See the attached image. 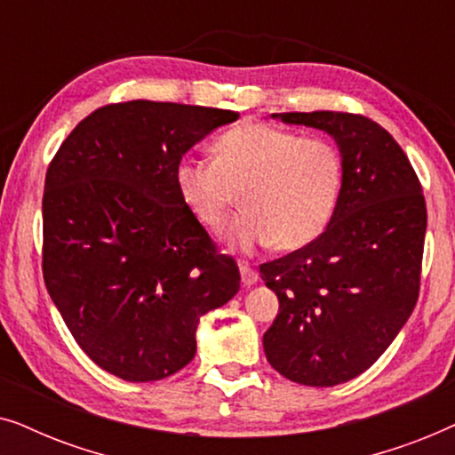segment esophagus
<instances>
[{"instance_id": "34e87169", "label": "esophagus", "mask_w": 455, "mask_h": 455, "mask_svg": "<svg viewBox=\"0 0 455 455\" xmlns=\"http://www.w3.org/2000/svg\"><path fill=\"white\" fill-rule=\"evenodd\" d=\"M240 275H242V283L246 285V288H251L259 282V273L252 269L251 265H240Z\"/></svg>"}]
</instances>
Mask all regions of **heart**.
<instances>
[{"label": "heart", "instance_id": "1", "mask_svg": "<svg viewBox=\"0 0 455 455\" xmlns=\"http://www.w3.org/2000/svg\"><path fill=\"white\" fill-rule=\"evenodd\" d=\"M339 184L333 145L267 124L232 128L215 142V159L186 155L176 167L180 198L211 229L223 226L240 190L244 211L229 223L228 240L244 252L271 242L282 251L315 242L331 220Z\"/></svg>", "mask_w": 455, "mask_h": 455}]
</instances>
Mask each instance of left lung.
<instances>
[{
    "label": "left lung",
    "instance_id": "8db88e82",
    "mask_svg": "<svg viewBox=\"0 0 455 455\" xmlns=\"http://www.w3.org/2000/svg\"><path fill=\"white\" fill-rule=\"evenodd\" d=\"M271 117L331 136L341 186L319 238L260 265L279 300L263 335L265 356L290 381L333 387L375 364L412 315L425 196L406 153L369 117L339 111Z\"/></svg>",
    "mask_w": 455,
    "mask_h": 455
}]
</instances>
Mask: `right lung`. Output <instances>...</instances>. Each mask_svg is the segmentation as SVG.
Segmentation results:
<instances>
[{"label":"right lung","mask_w":455,"mask_h":455,"mask_svg":"<svg viewBox=\"0 0 455 455\" xmlns=\"http://www.w3.org/2000/svg\"><path fill=\"white\" fill-rule=\"evenodd\" d=\"M240 114L198 105H108L61 142L43 195V277L76 344L130 383L196 354L198 321L240 290L176 186L178 161Z\"/></svg>","instance_id":"right-lung-1"}]
</instances>
